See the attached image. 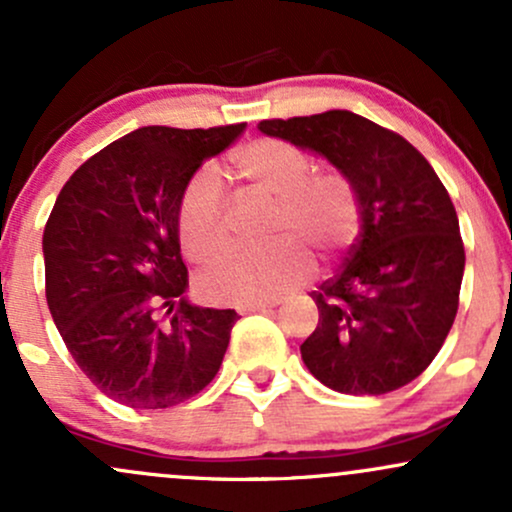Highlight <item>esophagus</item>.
<instances>
[{
  "mask_svg": "<svg viewBox=\"0 0 512 512\" xmlns=\"http://www.w3.org/2000/svg\"><path fill=\"white\" fill-rule=\"evenodd\" d=\"M276 303H279V301H274V298H262V301H250V303L238 305V313L245 315V313H257V310H269V308H274Z\"/></svg>",
  "mask_w": 512,
  "mask_h": 512,
  "instance_id": "34e87169",
  "label": "esophagus"
}]
</instances>
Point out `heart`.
Listing matches in <instances>:
<instances>
[{"instance_id":"1","label":"heart","mask_w":512,"mask_h":512,"mask_svg":"<svg viewBox=\"0 0 512 512\" xmlns=\"http://www.w3.org/2000/svg\"><path fill=\"white\" fill-rule=\"evenodd\" d=\"M233 173L250 195L274 199L267 221L272 248L243 250L207 269L199 289L214 303H245L274 296L301 281L310 269L305 250L332 260L361 231V207L354 185L339 173H313V163L298 146L279 139H257L233 158ZM178 236L185 255L214 262L231 248V226L221 178L214 168H199L178 202Z\"/></svg>"}]
</instances>
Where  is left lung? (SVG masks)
<instances>
[{
	"label": "left lung",
	"instance_id": "8db88e82",
	"mask_svg": "<svg viewBox=\"0 0 512 512\" xmlns=\"http://www.w3.org/2000/svg\"><path fill=\"white\" fill-rule=\"evenodd\" d=\"M257 127L325 156L361 207L346 260L310 293L320 322L303 363L346 395L399 390L431 366L460 305L464 245L448 190L407 139L349 110Z\"/></svg>",
	"mask_w": 512,
	"mask_h": 512
}]
</instances>
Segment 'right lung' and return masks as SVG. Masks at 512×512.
Wrapping results in <instances>:
<instances>
[{
	"instance_id": "obj_1",
	"label": "right lung",
	"mask_w": 512,
	"mask_h": 512,
	"mask_svg": "<svg viewBox=\"0 0 512 512\" xmlns=\"http://www.w3.org/2000/svg\"><path fill=\"white\" fill-rule=\"evenodd\" d=\"M243 129H134L81 163L50 211L52 320L86 378L125 407H175L219 373L238 313L182 296L178 202L197 168Z\"/></svg>"
}]
</instances>
